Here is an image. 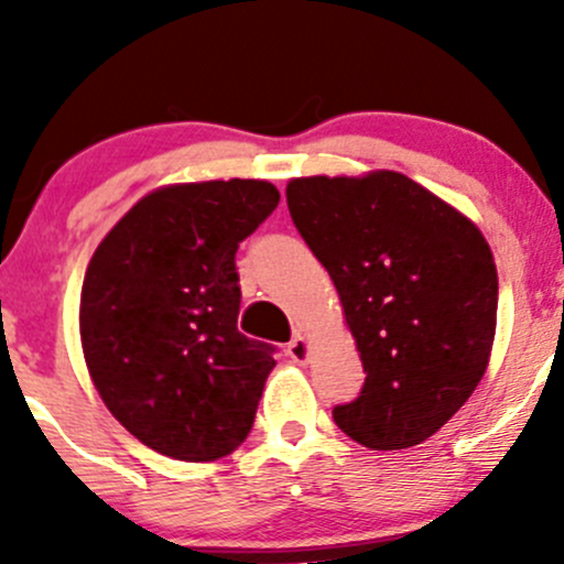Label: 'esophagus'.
Here are the masks:
<instances>
[{"instance_id": "1", "label": "esophagus", "mask_w": 564, "mask_h": 564, "mask_svg": "<svg viewBox=\"0 0 564 564\" xmlns=\"http://www.w3.org/2000/svg\"><path fill=\"white\" fill-rule=\"evenodd\" d=\"M286 355L292 357L294 362H308V357H311L308 340H305L303 335H297V338H292V340H289V346H286Z\"/></svg>"}]
</instances>
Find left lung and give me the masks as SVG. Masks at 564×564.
<instances>
[{
    "label": "left lung",
    "instance_id": "left-lung-1",
    "mask_svg": "<svg viewBox=\"0 0 564 564\" xmlns=\"http://www.w3.org/2000/svg\"><path fill=\"white\" fill-rule=\"evenodd\" d=\"M286 204L338 289L366 371L360 395L333 409L335 425L371 451L420 445L491 357L499 281L486 237L398 172L300 176Z\"/></svg>",
    "mask_w": 564,
    "mask_h": 564
}]
</instances>
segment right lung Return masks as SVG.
I'll return each instance as SVG.
<instances>
[{"label": "right lung", "mask_w": 564, "mask_h": 564, "mask_svg": "<svg viewBox=\"0 0 564 564\" xmlns=\"http://www.w3.org/2000/svg\"><path fill=\"white\" fill-rule=\"evenodd\" d=\"M278 202L264 180L161 187L89 261L78 311L89 377L108 412L155 453L215 460L253 429L275 346L237 329L235 256Z\"/></svg>", "instance_id": "obj_1"}]
</instances>
